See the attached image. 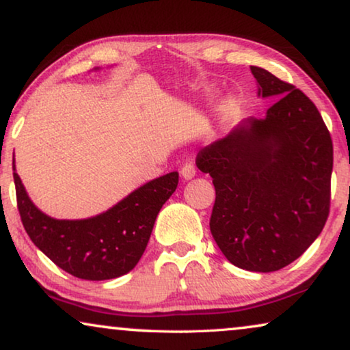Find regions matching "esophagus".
Listing matches in <instances>:
<instances>
[{
	"mask_svg": "<svg viewBox=\"0 0 350 350\" xmlns=\"http://www.w3.org/2000/svg\"><path fill=\"white\" fill-rule=\"evenodd\" d=\"M181 175H183L185 180H191L196 176V165L192 163H186L181 167Z\"/></svg>",
	"mask_w": 350,
	"mask_h": 350,
	"instance_id": "1",
	"label": "esophagus"
}]
</instances>
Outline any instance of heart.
Returning <instances> with one entry per match:
<instances>
[{
    "mask_svg": "<svg viewBox=\"0 0 350 350\" xmlns=\"http://www.w3.org/2000/svg\"><path fill=\"white\" fill-rule=\"evenodd\" d=\"M229 105H230V109H234L235 107V103H230Z\"/></svg>",
    "mask_w": 350,
    "mask_h": 350,
    "instance_id": "heart-1",
    "label": "heart"
}]
</instances>
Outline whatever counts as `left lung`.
Listing matches in <instances>:
<instances>
[{
    "mask_svg": "<svg viewBox=\"0 0 350 350\" xmlns=\"http://www.w3.org/2000/svg\"><path fill=\"white\" fill-rule=\"evenodd\" d=\"M262 98H278L265 118L247 120L199 151L216 199L210 230L222 254L250 271H276L298 259L330 213L333 142L308 96L251 66Z\"/></svg>",
    "mask_w": 350,
    "mask_h": 350,
    "instance_id": "1",
    "label": "left lung"
}]
</instances>
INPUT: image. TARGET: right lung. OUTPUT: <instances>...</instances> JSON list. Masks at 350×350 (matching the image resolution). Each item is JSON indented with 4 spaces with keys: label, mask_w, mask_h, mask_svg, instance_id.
<instances>
[{
    "label": "right lung",
    "mask_w": 350,
    "mask_h": 350,
    "mask_svg": "<svg viewBox=\"0 0 350 350\" xmlns=\"http://www.w3.org/2000/svg\"><path fill=\"white\" fill-rule=\"evenodd\" d=\"M14 183L20 219L34 245L69 275L104 281L126 275L137 265L156 216L176 189L178 172L144 185L103 215L80 221L44 215L29 200L15 172Z\"/></svg>",
    "instance_id": "1"
}]
</instances>
